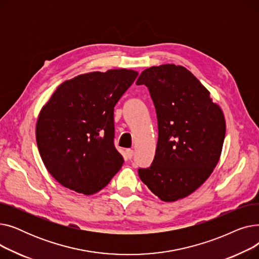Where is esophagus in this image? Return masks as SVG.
Listing matches in <instances>:
<instances>
[{"label":"esophagus","mask_w":259,"mask_h":259,"mask_svg":"<svg viewBox=\"0 0 259 259\" xmlns=\"http://www.w3.org/2000/svg\"><path fill=\"white\" fill-rule=\"evenodd\" d=\"M126 154H127L128 158L131 159L132 156L134 155V150H132V149H127V150H126Z\"/></svg>","instance_id":"obj_1"}]
</instances>
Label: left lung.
<instances>
[{"instance_id": "obj_1", "label": "left lung", "mask_w": 259, "mask_h": 259, "mask_svg": "<svg viewBox=\"0 0 259 259\" xmlns=\"http://www.w3.org/2000/svg\"><path fill=\"white\" fill-rule=\"evenodd\" d=\"M137 85L148 87L158 125L154 159L149 168L139 169L140 179L162 201L184 198L206 182L220 160L224 113L183 66L148 68Z\"/></svg>"}]
</instances>
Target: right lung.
<instances>
[{"label":"right lung","mask_w":259,"mask_h":259,"mask_svg":"<svg viewBox=\"0 0 259 259\" xmlns=\"http://www.w3.org/2000/svg\"><path fill=\"white\" fill-rule=\"evenodd\" d=\"M139 73L111 69L61 84L42 108L35 127L45 167L62 186L91 195L124 164L114 146V106Z\"/></svg>","instance_id":"add662e5"}]
</instances>
